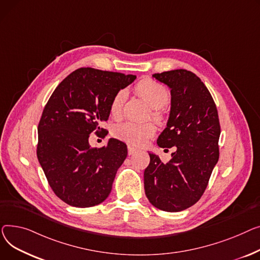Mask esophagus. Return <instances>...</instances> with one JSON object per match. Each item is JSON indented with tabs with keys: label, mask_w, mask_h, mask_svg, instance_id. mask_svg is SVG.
Listing matches in <instances>:
<instances>
[{
	"label": "esophagus",
	"mask_w": 260,
	"mask_h": 260,
	"mask_svg": "<svg viewBox=\"0 0 260 260\" xmlns=\"http://www.w3.org/2000/svg\"><path fill=\"white\" fill-rule=\"evenodd\" d=\"M135 152H136V148H134V147H132V146H128V154H129V155L134 154Z\"/></svg>",
	"instance_id": "esophagus-1"
}]
</instances>
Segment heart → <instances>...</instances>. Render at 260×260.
Returning a JSON list of instances; mask_svg holds the SVG:
<instances>
[{"mask_svg": "<svg viewBox=\"0 0 260 260\" xmlns=\"http://www.w3.org/2000/svg\"><path fill=\"white\" fill-rule=\"evenodd\" d=\"M134 90L153 109L151 112L153 119L158 123H162L165 115L159 108L164 107L170 99V94L166 87L155 81L146 79L137 83ZM125 100V90H119L114 94L110 103V114L113 117H118L120 115ZM155 131L156 129L152 123H135V121L127 120L114 126L112 134L116 139L130 145L142 146L147 142V140L155 134Z\"/></svg>", "mask_w": 260, "mask_h": 260, "instance_id": "obj_1", "label": "heart"}]
</instances>
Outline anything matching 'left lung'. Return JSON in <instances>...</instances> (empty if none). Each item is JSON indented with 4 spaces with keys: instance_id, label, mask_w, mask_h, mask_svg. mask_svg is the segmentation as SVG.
<instances>
[{
    "instance_id": "1",
    "label": "left lung",
    "mask_w": 260,
    "mask_h": 260,
    "mask_svg": "<svg viewBox=\"0 0 260 260\" xmlns=\"http://www.w3.org/2000/svg\"><path fill=\"white\" fill-rule=\"evenodd\" d=\"M153 76L171 88L170 116L157 145L166 150L174 147V152L168 162L149 153L145 193L155 208L179 212L201 200L218 161V112L210 91L193 72L176 69Z\"/></svg>"
}]
</instances>
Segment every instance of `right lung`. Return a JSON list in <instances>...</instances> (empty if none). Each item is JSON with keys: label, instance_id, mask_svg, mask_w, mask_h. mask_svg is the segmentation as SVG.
<instances>
[{"label": "right lung", "instance_id": "add662e5", "mask_svg": "<svg viewBox=\"0 0 260 260\" xmlns=\"http://www.w3.org/2000/svg\"><path fill=\"white\" fill-rule=\"evenodd\" d=\"M136 76L94 68L70 73L53 91L38 126L37 155L54 194L69 206L89 208L109 196L117 169L127 157L125 143L110 139L92 148L89 136L100 127L110 103Z\"/></svg>", "mask_w": 260, "mask_h": 260}]
</instances>
